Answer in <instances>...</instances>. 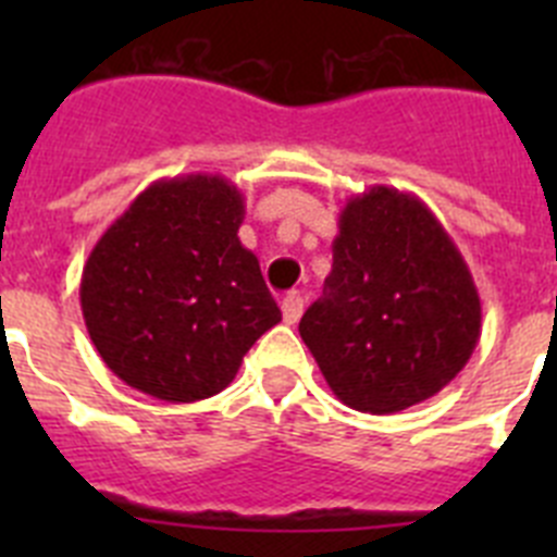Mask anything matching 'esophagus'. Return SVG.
<instances>
[{"mask_svg": "<svg viewBox=\"0 0 557 557\" xmlns=\"http://www.w3.org/2000/svg\"><path fill=\"white\" fill-rule=\"evenodd\" d=\"M282 314H284V323H287V326H295V323L301 321V314H304V298H301V295H298V293L284 295Z\"/></svg>", "mask_w": 557, "mask_h": 557, "instance_id": "1", "label": "esophagus"}]
</instances>
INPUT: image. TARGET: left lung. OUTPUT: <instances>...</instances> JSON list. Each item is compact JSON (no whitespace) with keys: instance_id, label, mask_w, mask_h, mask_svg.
Wrapping results in <instances>:
<instances>
[{"instance_id":"left-lung-1","label":"left lung","mask_w":557,"mask_h":557,"mask_svg":"<svg viewBox=\"0 0 557 557\" xmlns=\"http://www.w3.org/2000/svg\"><path fill=\"white\" fill-rule=\"evenodd\" d=\"M323 295L298 332L343 405L391 416L444 391L480 343L471 270L424 200L393 186L348 198Z\"/></svg>"}]
</instances>
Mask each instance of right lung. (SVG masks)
Here are the masks:
<instances>
[{"label": "right lung", "instance_id": "add662e5", "mask_svg": "<svg viewBox=\"0 0 557 557\" xmlns=\"http://www.w3.org/2000/svg\"><path fill=\"white\" fill-rule=\"evenodd\" d=\"M245 195L223 175H175L136 195L88 253V337L133 391L189 405L225 391L282 309L239 243Z\"/></svg>", "mask_w": 557, "mask_h": 557}]
</instances>
